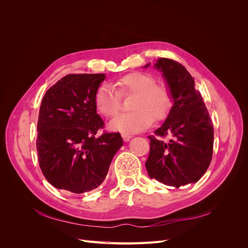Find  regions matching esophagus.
Returning a JSON list of instances; mask_svg holds the SVG:
<instances>
[{
  "instance_id": "obj_1",
  "label": "esophagus",
  "mask_w": 248,
  "mask_h": 248,
  "mask_svg": "<svg viewBox=\"0 0 248 248\" xmlns=\"http://www.w3.org/2000/svg\"><path fill=\"white\" fill-rule=\"evenodd\" d=\"M121 136H122V139L124 140V141H129L130 139L132 138L130 134H128V133H122Z\"/></svg>"
}]
</instances>
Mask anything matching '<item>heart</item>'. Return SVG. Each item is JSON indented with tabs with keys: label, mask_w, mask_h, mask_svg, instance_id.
<instances>
[{
	"label": "heart",
	"mask_w": 248,
	"mask_h": 248,
	"mask_svg": "<svg viewBox=\"0 0 248 248\" xmlns=\"http://www.w3.org/2000/svg\"><path fill=\"white\" fill-rule=\"evenodd\" d=\"M118 92L110 85L103 84L97 88L94 103L100 114L114 117L120 109V96L133 94L129 103L132 111L119 115L108 124L109 129L123 133H137L152 124L153 119L160 121L166 118L171 108V95L167 87L156 85L155 78L149 73L131 72L117 79Z\"/></svg>",
	"instance_id": "obj_1"
}]
</instances>
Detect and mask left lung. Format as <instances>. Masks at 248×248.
<instances>
[{"label":"left lung","instance_id":"1","mask_svg":"<svg viewBox=\"0 0 248 248\" xmlns=\"http://www.w3.org/2000/svg\"><path fill=\"white\" fill-rule=\"evenodd\" d=\"M150 63L144 68H148ZM154 68L162 73L171 95V108L156 136L170 137L164 142L149 137L146 169L151 179L178 187L196 183L205 174L213 153V125L194 78L174 60L159 58Z\"/></svg>","mask_w":248,"mask_h":248}]
</instances>
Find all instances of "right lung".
Returning <instances> with one entry per match:
<instances>
[{
    "label": "right lung",
    "instance_id": "obj_1",
    "mask_svg": "<svg viewBox=\"0 0 248 248\" xmlns=\"http://www.w3.org/2000/svg\"><path fill=\"white\" fill-rule=\"evenodd\" d=\"M104 73L68 74L44 95L37 124V152L44 177L58 189L84 193L106 179L118 150L120 133L96 137L104 123L94 95Z\"/></svg>",
    "mask_w": 248,
    "mask_h": 248
}]
</instances>
